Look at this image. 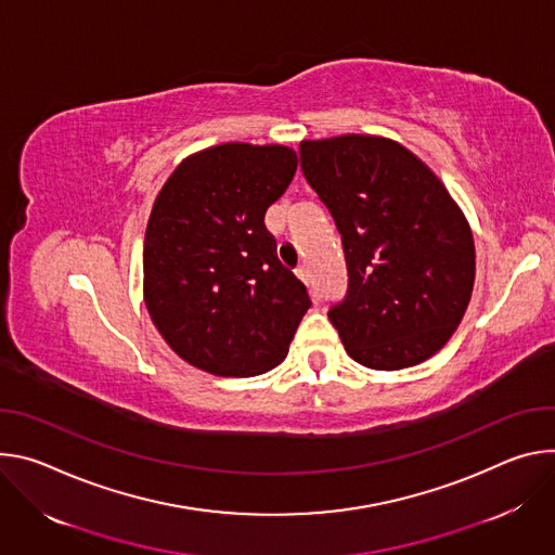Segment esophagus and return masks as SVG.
<instances>
[{
  "mask_svg": "<svg viewBox=\"0 0 555 555\" xmlns=\"http://www.w3.org/2000/svg\"><path fill=\"white\" fill-rule=\"evenodd\" d=\"M297 278H299L304 284H311V273H309V267H299V269H297Z\"/></svg>",
  "mask_w": 555,
  "mask_h": 555,
  "instance_id": "1",
  "label": "esophagus"
}]
</instances>
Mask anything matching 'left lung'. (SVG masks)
I'll return each instance as SVG.
<instances>
[{
	"mask_svg": "<svg viewBox=\"0 0 555 555\" xmlns=\"http://www.w3.org/2000/svg\"><path fill=\"white\" fill-rule=\"evenodd\" d=\"M299 160L341 233L348 291L328 318L346 352L373 371L439 352L476 275L472 229L446 184L384 137L301 141Z\"/></svg>",
	"mask_w": 555,
	"mask_h": 555,
	"instance_id": "8db88e82",
	"label": "left lung"
}]
</instances>
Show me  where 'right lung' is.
I'll use <instances>...</instances> for the list:
<instances>
[{
    "label": "right lung",
    "instance_id": "right-lung-1",
    "mask_svg": "<svg viewBox=\"0 0 555 555\" xmlns=\"http://www.w3.org/2000/svg\"><path fill=\"white\" fill-rule=\"evenodd\" d=\"M295 169L291 147L224 143L184 158L154 201L145 306L169 348L205 373L271 371L311 309L264 224Z\"/></svg>",
    "mask_w": 555,
    "mask_h": 555
}]
</instances>
